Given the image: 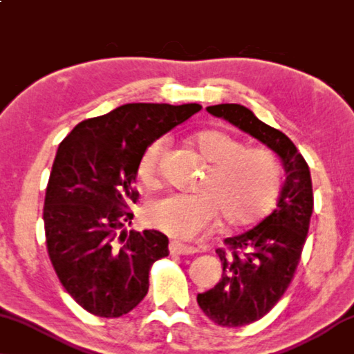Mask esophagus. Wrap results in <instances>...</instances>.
Listing matches in <instances>:
<instances>
[{
  "label": "esophagus",
  "mask_w": 354,
  "mask_h": 354,
  "mask_svg": "<svg viewBox=\"0 0 354 354\" xmlns=\"http://www.w3.org/2000/svg\"><path fill=\"white\" fill-rule=\"evenodd\" d=\"M169 252L172 254H193L198 252V250L193 248V247H188V245H183L180 242H171L169 243Z\"/></svg>",
  "instance_id": "obj_1"
}]
</instances>
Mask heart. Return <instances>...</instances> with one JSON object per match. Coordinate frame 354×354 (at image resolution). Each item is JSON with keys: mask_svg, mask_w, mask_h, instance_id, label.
Wrapping results in <instances>:
<instances>
[{"mask_svg": "<svg viewBox=\"0 0 354 354\" xmlns=\"http://www.w3.org/2000/svg\"><path fill=\"white\" fill-rule=\"evenodd\" d=\"M192 144L205 162L198 193L171 194L147 210L151 225L182 241H192L210 230L218 214L231 226L254 225L268 216L280 194L279 162L268 151L243 150L226 133L207 129L193 136ZM165 139H156L138 165V178L145 187L158 183V160Z\"/></svg>", "mask_w": 354, "mask_h": 354, "instance_id": "heart-1", "label": "heart"}]
</instances>
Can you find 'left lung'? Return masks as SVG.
I'll use <instances>...</instances> for the list:
<instances>
[{
	"instance_id": "8db88e82",
	"label": "left lung",
	"mask_w": 354,
	"mask_h": 354,
	"mask_svg": "<svg viewBox=\"0 0 354 354\" xmlns=\"http://www.w3.org/2000/svg\"><path fill=\"white\" fill-rule=\"evenodd\" d=\"M207 112L264 144L279 156L285 171L277 207L253 230L226 239L230 252L216 250L221 280L198 295L205 317L220 326L237 328L263 318L295 277L313 212L312 177L291 139L261 122L245 106H209Z\"/></svg>"
}]
</instances>
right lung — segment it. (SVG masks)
Returning <instances> with one entry per match:
<instances>
[{
    "label": "right lung",
    "instance_id": "add662e5",
    "mask_svg": "<svg viewBox=\"0 0 354 354\" xmlns=\"http://www.w3.org/2000/svg\"><path fill=\"white\" fill-rule=\"evenodd\" d=\"M199 104L133 102L80 122L57 150L44 201L48 258L62 285L86 312L118 318L149 291V272L169 254L155 230H124L140 155L201 111Z\"/></svg>",
    "mask_w": 354,
    "mask_h": 354
}]
</instances>
